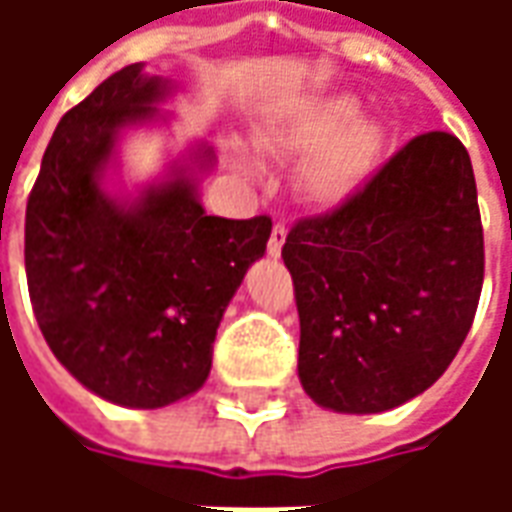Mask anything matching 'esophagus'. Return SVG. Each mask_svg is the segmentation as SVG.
<instances>
[{
  "instance_id": "1",
  "label": "esophagus",
  "mask_w": 512,
  "mask_h": 512,
  "mask_svg": "<svg viewBox=\"0 0 512 512\" xmlns=\"http://www.w3.org/2000/svg\"><path fill=\"white\" fill-rule=\"evenodd\" d=\"M285 235H288V227L285 222H277L271 227V238H268V255L279 257L282 255V244H285Z\"/></svg>"
}]
</instances>
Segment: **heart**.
<instances>
[{
    "label": "heart",
    "mask_w": 512,
    "mask_h": 512,
    "mask_svg": "<svg viewBox=\"0 0 512 512\" xmlns=\"http://www.w3.org/2000/svg\"><path fill=\"white\" fill-rule=\"evenodd\" d=\"M356 101L332 95L307 106L282 134V142L315 153L301 169V191L315 205H340L362 189L384 150V128L355 117Z\"/></svg>",
    "instance_id": "1"
}]
</instances>
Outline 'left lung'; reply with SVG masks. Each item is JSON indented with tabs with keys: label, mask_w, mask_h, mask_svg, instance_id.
<instances>
[{
	"label": "left lung",
	"mask_w": 512,
	"mask_h": 512,
	"mask_svg": "<svg viewBox=\"0 0 512 512\" xmlns=\"http://www.w3.org/2000/svg\"><path fill=\"white\" fill-rule=\"evenodd\" d=\"M282 260L299 307V378L323 408L376 414L425 392L472 329L485 274L472 161L428 131L321 216Z\"/></svg>",
	"instance_id": "left-lung-1"
}]
</instances>
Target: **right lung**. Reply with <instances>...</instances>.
<instances>
[{
  "label": "right lung",
  "instance_id": "add662e5",
  "mask_svg": "<svg viewBox=\"0 0 512 512\" xmlns=\"http://www.w3.org/2000/svg\"><path fill=\"white\" fill-rule=\"evenodd\" d=\"M167 93L134 62L65 112L24 224L29 299L46 343L90 392L131 408L169 406L205 384L224 307L271 235L268 216H208L194 175L134 205L101 191L117 128L153 115Z\"/></svg>",
  "mask_w": 512,
  "mask_h": 512
}]
</instances>
